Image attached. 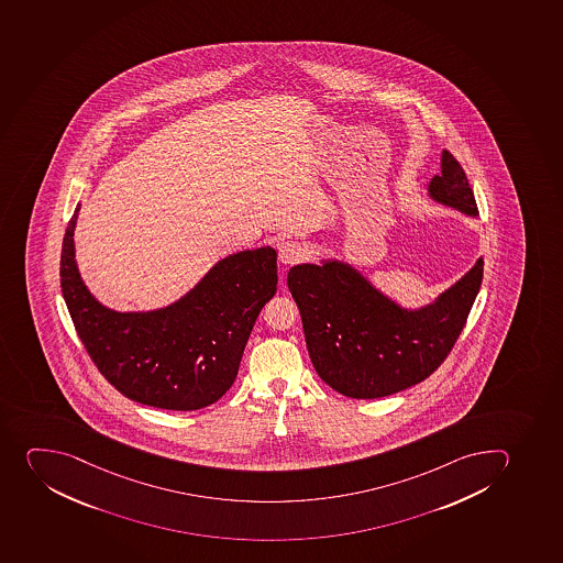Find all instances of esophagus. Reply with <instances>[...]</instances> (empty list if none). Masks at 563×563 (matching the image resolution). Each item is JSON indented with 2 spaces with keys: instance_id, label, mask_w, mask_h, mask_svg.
Listing matches in <instances>:
<instances>
[{
  "instance_id": "esophagus-1",
  "label": "esophagus",
  "mask_w": 563,
  "mask_h": 563,
  "mask_svg": "<svg viewBox=\"0 0 563 563\" xmlns=\"http://www.w3.org/2000/svg\"><path fill=\"white\" fill-rule=\"evenodd\" d=\"M308 255V246L295 239L283 241L279 246V258L284 264L300 263Z\"/></svg>"
}]
</instances>
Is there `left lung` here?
Instances as JSON below:
<instances>
[{"label": "left lung", "mask_w": 563, "mask_h": 563, "mask_svg": "<svg viewBox=\"0 0 563 563\" xmlns=\"http://www.w3.org/2000/svg\"><path fill=\"white\" fill-rule=\"evenodd\" d=\"M429 191L437 201L476 216L464 168L448 150ZM484 277V261L434 305L400 310L347 264H300L288 288L299 306L314 372L350 398H380L431 377L464 330Z\"/></svg>", "instance_id": "1"}]
</instances>
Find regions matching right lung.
<instances>
[{
	"label": "right lung",
	"mask_w": 563,
	"mask_h": 563,
	"mask_svg": "<svg viewBox=\"0 0 563 563\" xmlns=\"http://www.w3.org/2000/svg\"><path fill=\"white\" fill-rule=\"evenodd\" d=\"M76 208L63 238L62 291L98 372L121 395L152 408L194 411L238 377L244 346L277 289L274 249L235 253L165 310L118 313L88 294L74 261Z\"/></svg>",
	"instance_id": "1"
}]
</instances>
